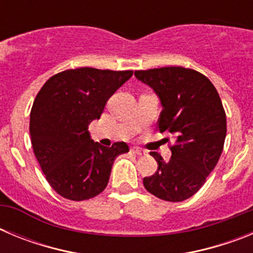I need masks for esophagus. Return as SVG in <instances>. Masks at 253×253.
I'll use <instances>...</instances> for the list:
<instances>
[{
    "label": "esophagus",
    "instance_id": "esophagus-1",
    "mask_svg": "<svg viewBox=\"0 0 253 253\" xmlns=\"http://www.w3.org/2000/svg\"><path fill=\"white\" fill-rule=\"evenodd\" d=\"M133 153L138 154V156H146L147 154V151L146 149H143V148H139V147H133V148L130 149Z\"/></svg>",
    "mask_w": 253,
    "mask_h": 253
}]
</instances>
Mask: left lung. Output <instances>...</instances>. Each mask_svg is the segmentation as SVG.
<instances>
[{
  "instance_id": "8db88e82",
  "label": "left lung",
  "mask_w": 253,
  "mask_h": 253,
  "mask_svg": "<svg viewBox=\"0 0 253 253\" xmlns=\"http://www.w3.org/2000/svg\"><path fill=\"white\" fill-rule=\"evenodd\" d=\"M134 75L160 96L163 109L158 128L176 139L167 162L151 152L158 169L143 178V185L166 202L186 200L204 185L222 154L227 134L222 100L209 78L195 69L162 67Z\"/></svg>"
}]
</instances>
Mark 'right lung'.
I'll return each mask as SVG.
<instances>
[{
	"label": "right lung",
	"mask_w": 253,
	"mask_h": 253,
	"mask_svg": "<svg viewBox=\"0 0 253 253\" xmlns=\"http://www.w3.org/2000/svg\"><path fill=\"white\" fill-rule=\"evenodd\" d=\"M133 71L91 67L51 76L38 92L30 113L34 154L46 181L63 198H95L109 182L114 160L129 152L125 142L104 147L90 138L88 125L100 119L107 100Z\"/></svg>",
	"instance_id": "1"
}]
</instances>
